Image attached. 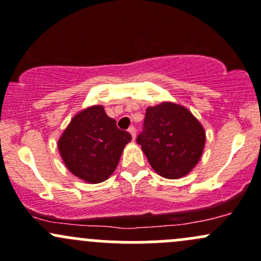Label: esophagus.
Here are the masks:
<instances>
[{
	"mask_svg": "<svg viewBox=\"0 0 261 261\" xmlns=\"http://www.w3.org/2000/svg\"><path fill=\"white\" fill-rule=\"evenodd\" d=\"M128 132L132 134V138H133V141H134V139H136V128L132 125V127H129V129H128Z\"/></svg>",
	"mask_w": 261,
	"mask_h": 261,
	"instance_id": "34e87169",
	"label": "esophagus"
}]
</instances>
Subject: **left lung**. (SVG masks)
I'll return each instance as SVG.
<instances>
[{
	"instance_id": "obj_1",
	"label": "left lung",
	"mask_w": 261,
	"mask_h": 261,
	"mask_svg": "<svg viewBox=\"0 0 261 261\" xmlns=\"http://www.w3.org/2000/svg\"><path fill=\"white\" fill-rule=\"evenodd\" d=\"M137 143L159 175L178 179L197 165L205 144V132L181 106L165 102L148 107Z\"/></svg>"
}]
</instances>
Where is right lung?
<instances>
[{
    "mask_svg": "<svg viewBox=\"0 0 261 261\" xmlns=\"http://www.w3.org/2000/svg\"><path fill=\"white\" fill-rule=\"evenodd\" d=\"M132 136L120 130L102 106L73 117L58 141V150L68 170L88 183H100L116 170Z\"/></svg>",
    "mask_w": 261,
    "mask_h": 261,
    "instance_id": "obj_1",
    "label": "right lung"
}]
</instances>
